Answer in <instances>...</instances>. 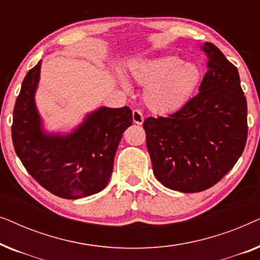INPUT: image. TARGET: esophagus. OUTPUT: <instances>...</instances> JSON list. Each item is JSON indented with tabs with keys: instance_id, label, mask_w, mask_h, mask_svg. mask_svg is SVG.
<instances>
[{
	"instance_id": "34e87169",
	"label": "esophagus",
	"mask_w": 260,
	"mask_h": 260,
	"mask_svg": "<svg viewBox=\"0 0 260 260\" xmlns=\"http://www.w3.org/2000/svg\"><path fill=\"white\" fill-rule=\"evenodd\" d=\"M133 119H134V123L138 124V125H141L142 123H143L144 120V117L142 115V112L140 110H134L133 111Z\"/></svg>"
}]
</instances>
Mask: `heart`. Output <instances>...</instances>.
<instances>
[{
  "label": "heart",
  "instance_id": "obj_1",
  "mask_svg": "<svg viewBox=\"0 0 260 260\" xmlns=\"http://www.w3.org/2000/svg\"><path fill=\"white\" fill-rule=\"evenodd\" d=\"M131 74L137 84L145 87V104L157 113L180 108L193 94L201 79V70L197 63L183 62L176 55L134 63Z\"/></svg>",
  "mask_w": 260,
  "mask_h": 260
}]
</instances>
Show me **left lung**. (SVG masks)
<instances>
[{
    "label": "left lung",
    "instance_id": "left-lung-1",
    "mask_svg": "<svg viewBox=\"0 0 260 260\" xmlns=\"http://www.w3.org/2000/svg\"><path fill=\"white\" fill-rule=\"evenodd\" d=\"M199 93L167 117H149L143 127L152 170L163 186L197 193L218 183L243 154L247 103L237 67L211 42Z\"/></svg>",
    "mask_w": 260,
    "mask_h": 260
}]
</instances>
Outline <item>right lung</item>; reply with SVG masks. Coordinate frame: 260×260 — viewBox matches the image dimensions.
<instances>
[{
  "label": "right lung",
  "mask_w": 260,
  "mask_h": 260,
  "mask_svg": "<svg viewBox=\"0 0 260 260\" xmlns=\"http://www.w3.org/2000/svg\"><path fill=\"white\" fill-rule=\"evenodd\" d=\"M40 69L39 61L24 77L14 108L16 155L27 172L56 197L74 200L99 193L111 177L117 148L133 124V112L127 106H102L71 134L45 133L34 98Z\"/></svg>",
  "instance_id": "right-lung-1"
}]
</instances>
